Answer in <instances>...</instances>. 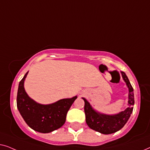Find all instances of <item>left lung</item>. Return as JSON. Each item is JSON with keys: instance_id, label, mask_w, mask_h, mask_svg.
<instances>
[{"instance_id": "1", "label": "left lung", "mask_w": 150, "mask_h": 150, "mask_svg": "<svg viewBox=\"0 0 150 150\" xmlns=\"http://www.w3.org/2000/svg\"><path fill=\"white\" fill-rule=\"evenodd\" d=\"M121 73L129 90L128 107L126 108L124 111L112 115L100 113L94 110L89 102L85 98H83L85 101L84 110L86 117V123L92 130L102 134H109L117 132L126 124L132 112L133 105L134 104L133 88L126 74L124 71H121Z\"/></svg>"}]
</instances>
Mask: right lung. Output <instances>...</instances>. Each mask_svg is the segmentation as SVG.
<instances>
[{
	"mask_svg": "<svg viewBox=\"0 0 150 150\" xmlns=\"http://www.w3.org/2000/svg\"><path fill=\"white\" fill-rule=\"evenodd\" d=\"M28 71L19 83L17 107L24 120L33 130L48 133L61 128L65 124L66 115L77 96L59 100L50 104H41L27 95L24 83Z\"/></svg>",
	"mask_w": 150,
	"mask_h": 150,
	"instance_id": "right-lung-1",
	"label": "right lung"
}]
</instances>
